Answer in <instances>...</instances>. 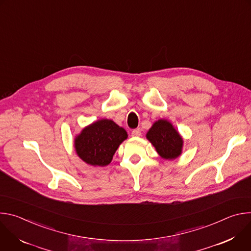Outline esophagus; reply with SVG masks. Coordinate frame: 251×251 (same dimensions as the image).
I'll return each instance as SVG.
<instances>
[{
  "label": "esophagus",
  "instance_id": "1",
  "mask_svg": "<svg viewBox=\"0 0 251 251\" xmlns=\"http://www.w3.org/2000/svg\"><path fill=\"white\" fill-rule=\"evenodd\" d=\"M131 134H132V136H134V137H139V136H141V130H140L139 128L134 129Z\"/></svg>",
  "mask_w": 251,
  "mask_h": 251
}]
</instances>
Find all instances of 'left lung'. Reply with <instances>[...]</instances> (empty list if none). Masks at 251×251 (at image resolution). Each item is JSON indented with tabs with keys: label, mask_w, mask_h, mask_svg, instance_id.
<instances>
[{
	"label": "left lung",
	"mask_w": 251,
	"mask_h": 251,
	"mask_svg": "<svg viewBox=\"0 0 251 251\" xmlns=\"http://www.w3.org/2000/svg\"><path fill=\"white\" fill-rule=\"evenodd\" d=\"M148 140L159 155L166 160H173L182 153L183 139L167 120H158L147 133Z\"/></svg>",
	"instance_id": "left-lung-1"
}]
</instances>
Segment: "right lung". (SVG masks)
Segmentation results:
<instances>
[{
	"mask_svg": "<svg viewBox=\"0 0 251 251\" xmlns=\"http://www.w3.org/2000/svg\"><path fill=\"white\" fill-rule=\"evenodd\" d=\"M127 136V132L112 120L102 119L84 128L76 137L75 146L77 155L85 163L103 167L110 164Z\"/></svg>",
	"mask_w": 251,
	"mask_h": 251,
	"instance_id": "obj_1",
	"label": "right lung"
}]
</instances>
